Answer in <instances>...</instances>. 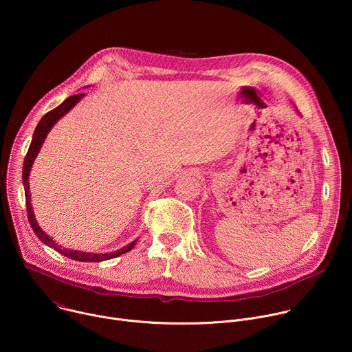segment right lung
I'll return each mask as SVG.
<instances>
[{"label":"right lung","mask_w":352,"mask_h":352,"mask_svg":"<svg viewBox=\"0 0 352 352\" xmlns=\"http://www.w3.org/2000/svg\"><path fill=\"white\" fill-rule=\"evenodd\" d=\"M85 94L83 93H79V94H74V96H69L67 100H64V102L56 107L54 110L48 111L45 116H43V118L38 121L36 129H34V133H33V138H32V143L29 146V150L26 153V157H25V162H23V171H22V179H23V186H25V197H26V209H28V219H29V223H30V227L33 228L34 234L37 235V238L45 243L47 246L50 248H54V250H57V252L63 254L64 256L69 258V259H74V261H79V262H103V261H109V259H113V258H117V256H121L122 254H126L128 250H131L133 248V245L136 243V241L131 242L129 245L124 246L122 249L120 250H116V252H111V254H86V252H80V250H68V249H64L63 246H60L58 243H56V241L47 235L41 228L40 226L37 224L36 219H34V214H33V209H32V205H30V190H29V174H30V168L34 163V159L37 157L40 148H41V144L47 136V133L52 131V128L54 126V124L61 118L64 117L78 102L83 97Z\"/></svg>","instance_id":"1"}]
</instances>
